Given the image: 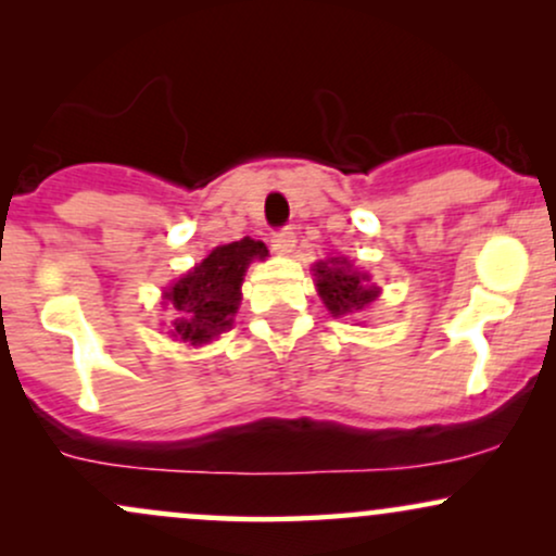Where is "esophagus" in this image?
<instances>
[{"instance_id": "34e87169", "label": "esophagus", "mask_w": 556, "mask_h": 556, "mask_svg": "<svg viewBox=\"0 0 556 556\" xmlns=\"http://www.w3.org/2000/svg\"><path fill=\"white\" fill-rule=\"evenodd\" d=\"M271 248L274 253H279V256H287V253H292V248H295V232H292L290 227L285 229H277L271 238Z\"/></svg>"}]
</instances>
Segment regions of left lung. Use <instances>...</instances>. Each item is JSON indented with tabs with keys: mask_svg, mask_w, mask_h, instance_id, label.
<instances>
[{
	"mask_svg": "<svg viewBox=\"0 0 556 556\" xmlns=\"http://www.w3.org/2000/svg\"><path fill=\"white\" fill-rule=\"evenodd\" d=\"M318 298L329 308L331 316L363 314L379 298V287L371 285V277L355 269L348 258H327L314 264Z\"/></svg>",
	"mask_w": 556,
	"mask_h": 556,
	"instance_id": "left-lung-1",
	"label": "left lung"
}]
</instances>
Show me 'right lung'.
<instances>
[{
  "mask_svg": "<svg viewBox=\"0 0 556 556\" xmlns=\"http://www.w3.org/2000/svg\"><path fill=\"white\" fill-rule=\"evenodd\" d=\"M269 256L261 240L242 238L214 248L201 264L164 292V303L172 311L169 334L180 342L206 344L232 327L242 300V277L253 258Z\"/></svg>",
  "mask_w": 556,
  "mask_h": 556,
  "instance_id": "right-lung-1",
  "label": "right lung"
}]
</instances>
